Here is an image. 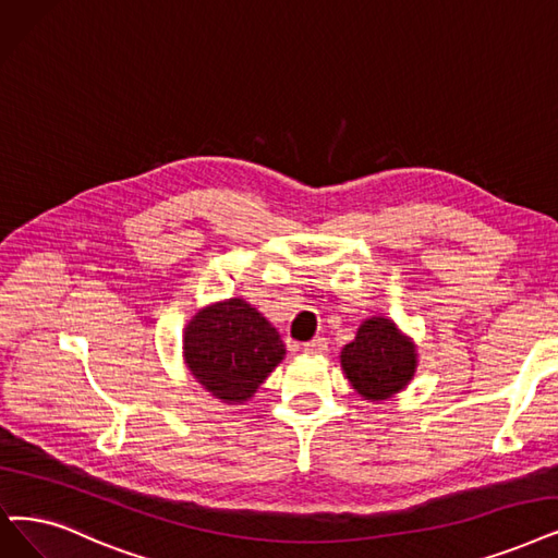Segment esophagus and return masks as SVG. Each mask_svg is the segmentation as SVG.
I'll use <instances>...</instances> for the list:
<instances>
[{
	"label": "esophagus",
	"instance_id": "34e87169",
	"mask_svg": "<svg viewBox=\"0 0 558 558\" xmlns=\"http://www.w3.org/2000/svg\"><path fill=\"white\" fill-rule=\"evenodd\" d=\"M304 352H306V354H323V352H327V339L316 337L314 341L304 343Z\"/></svg>",
	"mask_w": 558,
	"mask_h": 558
}]
</instances>
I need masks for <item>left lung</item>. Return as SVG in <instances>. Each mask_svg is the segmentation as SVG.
Returning <instances> with one entry per match:
<instances>
[{"label": "left lung", "mask_w": 558, "mask_h": 558, "mask_svg": "<svg viewBox=\"0 0 558 558\" xmlns=\"http://www.w3.org/2000/svg\"><path fill=\"white\" fill-rule=\"evenodd\" d=\"M416 366V343L387 316L366 318L354 341L341 350L343 375L368 403H380L403 391Z\"/></svg>", "instance_id": "left-lung-1"}]
</instances>
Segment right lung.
I'll return each instance as SVG.
<instances>
[{
	"label": "right lung",
	"instance_id": "right-lung-1",
	"mask_svg": "<svg viewBox=\"0 0 558 558\" xmlns=\"http://www.w3.org/2000/svg\"><path fill=\"white\" fill-rule=\"evenodd\" d=\"M286 356L279 331L242 298L198 308L183 331L194 380L227 405H242Z\"/></svg>",
	"mask_w": 558,
	"mask_h": 558
}]
</instances>
